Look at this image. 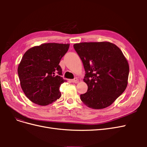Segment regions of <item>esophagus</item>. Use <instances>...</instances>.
Listing matches in <instances>:
<instances>
[{
	"label": "esophagus",
	"instance_id": "obj_1",
	"mask_svg": "<svg viewBox=\"0 0 147 147\" xmlns=\"http://www.w3.org/2000/svg\"><path fill=\"white\" fill-rule=\"evenodd\" d=\"M71 82H72V83H78L79 81H78V79L77 78H75L74 79H72L71 80Z\"/></svg>",
	"mask_w": 147,
	"mask_h": 147
}]
</instances>
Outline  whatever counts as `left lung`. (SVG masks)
I'll return each mask as SVG.
<instances>
[{"label": "left lung", "instance_id": "1", "mask_svg": "<svg viewBox=\"0 0 147 147\" xmlns=\"http://www.w3.org/2000/svg\"><path fill=\"white\" fill-rule=\"evenodd\" d=\"M74 47L86 73L83 81L88 91L80 95L81 100L93 109L107 107L127 87L129 67L125 56L109 42H82Z\"/></svg>", "mask_w": 147, "mask_h": 147}]
</instances>
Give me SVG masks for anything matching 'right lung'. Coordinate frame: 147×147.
I'll use <instances>...</instances> for the list:
<instances>
[{"instance_id":"right-lung-1","label":"right lung","mask_w":147,"mask_h":147,"mask_svg":"<svg viewBox=\"0 0 147 147\" xmlns=\"http://www.w3.org/2000/svg\"><path fill=\"white\" fill-rule=\"evenodd\" d=\"M70 44L48 43L26 51L18 67L22 90L32 102L45 106L61 96V84L66 82L61 77V59Z\"/></svg>"}]
</instances>
